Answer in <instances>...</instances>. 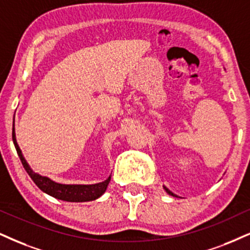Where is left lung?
<instances>
[{
  "label": "left lung",
  "instance_id": "1",
  "mask_svg": "<svg viewBox=\"0 0 250 250\" xmlns=\"http://www.w3.org/2000/svg\"><path fill=\"white\" fill-rule=\"evenodd\" d=\"M163 189H165V190H166V192H167V193H168V195H170V196H172V197H178L177 195H175V193H172V192H171V191H170V190H169V189H168V188H166L165 186H163Z\"/></svg>",
  "mask_w": 250,
  "mask_h": 250
}]
</instances>
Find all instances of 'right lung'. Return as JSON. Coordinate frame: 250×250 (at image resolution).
I'll use <instances>...</instances> for the list:
<instances>
[{
    "label": "right lung",
    "instance_id": "add662e5",
    "mask_svg": "<svg viewBox=\"0 0 250 250\" xmlns=\"http://www.w3.org/2000/svg\"><path fill=\"white\" fill-rule=\"evenodd\" d=\"M12 141H14L15 148L17 150V154L20 156L24 169L29 174V176L32 178V181L35 182L36 186L42 191H44L45 193H47V195L54 197L57 199L64 200V202L82 203L91 202V200L100 198L105 192L106 188L110 183L111 175L105 181L95 184H62L54 182L50 177L42 176V175L38 174V172L33 171L25 158H24L23 153H21L20 146L17 144L16 132H15V119L14 125H12Z\"/></svg>",
    "mask_w": 250,
    "mask_h": 250
}]
</instances>
